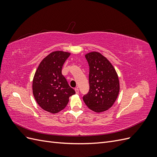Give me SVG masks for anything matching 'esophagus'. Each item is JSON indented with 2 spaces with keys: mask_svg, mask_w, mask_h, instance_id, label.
Returning a JSON list of instances; mask_svg holds the SVG:
<instances>
[{
  "mask_svg": "<svg viewBox=\"0 0 157 157\" xmlns=\"http://www.w3.org/2000/svg\"><path fill=\"white\" fill-rule=\"evenodd\" d=\"M75 92H76V94H78L79 93V90H78V88H76L75 89Z\"/></svg>",
  "mask_w": 157,
  "mask_h": 157,
  "instance_id": "esophagus-1",
  "label": "esophagus"
}]
</instances>
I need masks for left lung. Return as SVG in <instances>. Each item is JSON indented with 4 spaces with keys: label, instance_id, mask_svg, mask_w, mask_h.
I'll return each mask as SVG.
<instances>
[{
    "label": "left lung",
    "instance_id": "obj_1",
    "mask_svg": "<svg viewBox=\"0 0 157 157\" xmlns=\"http://www.w3.org/2000/svg\"><path fill=\"white\" fill-rule=\"evenodd\" d=\"M85 57L90 69V90L83 96V100L94 112L107 111L112 107L119 93L117 73L110 61L99 52H90Z\"/></svg>",
    "mask_w": 157,
    "mask_h": 157
}]
</instances>
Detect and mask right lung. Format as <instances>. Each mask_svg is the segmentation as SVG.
Listing matches in <instances>:
<instances>
[{"mask_svg":"<svg viewBox=\"0 0 157 157\" xmlns=\"http://www.w3.org/2000/svg\"><path fill=\"white\" fill-rule=\"evenodd\" d=\"M70 54L63 51L52 52L42 59L33 78V96L39 105L49 113L63 110L69 97L75 94L61 73L63 63Z\"/></svg>","mask_w":157,"mask_h":157,"instance_id":"add662e5","label":"right lung"}]
</instances>
